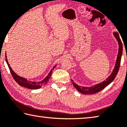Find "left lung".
I'll use <instances>...</instances> for the list:
<instances>
[{
  "instance_id": "1",
  "label": "left lung",
  "mask_w": 127,
  "mask_h": 127,
  "mask_svg": "<svg viewBox=\"0 0 127 127\" xmlns=\"http://www.w3.org/2000/svg\"><path fill=\"white\" fill-rule=\"evenodd\" d=\"M113 34L115 36V37L116 38V39L118 42L119 51L117 56V59H116V61L115 63V67L111 74L104 81L100 82L99 84L94 85L93 86H91V87L80 86L79 85H77L73 81V80H71L73 86L81 93L84 94H92L96 93L101 91L102 90H103L104 88H105L106 86L109 85L110 83H111L116 76V74L118 73L119 69L120 67V62H121V58L123 53V45L121 39H120V38L119 37V34L117 32H114Z\"/></svg>"
}]
</instances>
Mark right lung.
<instances>
[{"instance_id":"1","label":"right lung","mask_w":127,"mask_h":127,"mask_svg":"<svg viewBox=\"0 0 127 127\" xmlns=\"http://www.w3.org/2000/svg\"><path fill=\"white\" fill-rule=\"evenodd\" d=\"M5 60H6V62H7L8 66L9 69L10 70V72H11L12 76V77H13L14 79H15L16 82L18 84H19L20 86L28 88V89H39V88H41V86L42 85H45V84H47V82L49 81V80L50 78V77H51L53 70L56 66V65L54 66V67L53 68V69H51V71H50L49 73L48 74V75L46 76V77L44 78L43 80H42L41 81L35 82V81H28V80L27 79H26V78L20 77V76H19V75H17V74L13 71L11 67H10L8 62L7 56H6V53H5Z\"/></svg>"}]
</instances>
